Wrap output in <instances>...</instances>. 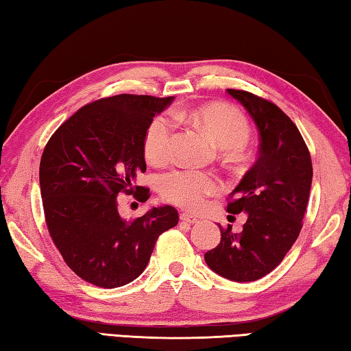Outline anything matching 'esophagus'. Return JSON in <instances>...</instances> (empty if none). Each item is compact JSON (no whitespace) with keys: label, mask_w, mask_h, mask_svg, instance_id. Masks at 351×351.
<instances>
[{"label":"esophagus","mask_w":351,"mask_h":351,"mask_svg":"<svg viewBox=\"0 0 351 351\" xmlns=\"http://www.w3.org/2000/svg\"><path fill=\"white\" fill-rule=\"evenodd\" d=\"M181 221H184V223H189V224H195V223H198V218H195V217H192V215H189V213H181Z\"/></svg>","instance_id":"34e87169"}]
</instances>
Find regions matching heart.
Masks as SVG:
<instances>
[{
  "mask_svg": "<svg viewBox=\"0 0 351 351\" xmlns=\"http://www.w3.org/2000/svg\"><path fill=\"white\" fill-rule=\"evenodd\" d=\"M190 119L224 148L229 156H239L251 138V125L243 112L226 104H209L192 110H176L171 114L153 117L144 134V154L152 164L161 165L171 158L176 121ZM221 182L209 171L175 170L162 176L161 195L169 203L187 210H198L206 198L218 193Z\"/></svg>",
  "mask_w": 351,
  "mask_h": 351,
  "instance_id": "1",
  "label": "heart"
}]
</instances>
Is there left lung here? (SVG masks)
I'll return each instance as SVG.
<instances>
[{
    "label": "left lung",
    "mask_w": 351,
    "mask_h": 351,
    "mask_svg": "<svg viewBox=\"0 0 351 351\" xmlns=\"http://www.w3.org/2000/svg\"><path fill=\"white\" fill-rule=\"evenodd\" d=\"M260 132V156L229 195L228 212H246L240 234L221 229V241L204 254L207 266L234 282H254L277 268L297 240L311 190V154L295 123L276 104L228 90Z\"/></svg>",
    "instance_id": "8db88e82"
}]
</instances>
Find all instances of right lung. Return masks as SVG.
Returning a JSON list of instances; mask_svg holds the SVG:
<instances>
[{
	"label": "right lung",
	"mask_w": 351,
	"mask_h": 351,
	"mask_svg": "<svg viewBox=\"0 0 351 351\" xmlns=\"http://www.w3.org/2000/svg\"><path fill=\"white\" fill-rule=\"evenodd\" d=\"M173 97L119 94L74 112L41 154L40 190L47 230L71 269L100 288L138 278L159 235L180 221L171 206L127 219L119 193L145 203L150 189L136 186L147 170L144 134Z\"/></svg>",
	"instance_id": "add662e5"
}]
</instances>
